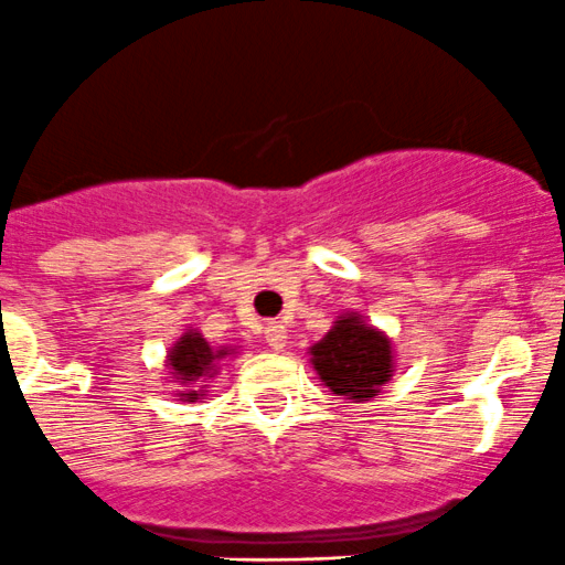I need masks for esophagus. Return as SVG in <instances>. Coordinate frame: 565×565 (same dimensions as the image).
Wrapping results in <instances>:
<instances>
[{
  "instance_id": "1",
  "label": "esophagus",
  "mask_w": 565,
  "mask_h": 565,
  "mask_svg": "<svg viewBox=\"0 0 565 565\" xmlns=\"http://www.w3.org/2000/svg\"><path fill=\"white\" fill-rule=\"evenodd\" d=\"M266 343H269L275 351L285 349V343H288V332H285V327L280 321H275L266 327Z\"/></svg>"
}]
</instances>
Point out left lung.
<instances>
[{
	"label": "left lung",
	"instance_id": "obj_1",
	"mask_svg": "<svg viewBox=\"0 0 565 565\" xmlns=\"http://www.w3.org/2000/svg\"><path fill=\"white\" fill-rule=\"evenodd\" d=\"M310 365L329 393L351 404L371 401L393 379V340L360 312H343L327 334L310 345Z\"/></svg>",
	"mask_w": 565,
	"mask_h": 565
}]
</instances>
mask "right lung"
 Listing matches in <instances>:
<instances>
[{
    "instance_id": "obj_1",
    "label": "right lung",
    "mask_w": 565,
    "mask_h": 565,
    "mask_svg": "<svg viewBox=\"0 0 565 565\" xmlns=\"http://www.w3.org/2000/svg\"><path fill=\"white\" fill-rule=\"evenodd\" d=\"M227 354H236V349H214L209 345V340L198 332V329H189L181 338L172 343L170 354H167V367H170V379L178 382L175 395L178 401H198L205 395V384L198 390L200 379H209L216 373V362L225 360Z\"/></svg>"
}]
</instances>
